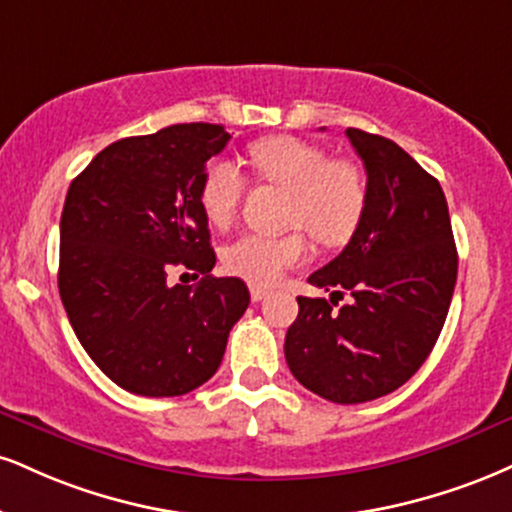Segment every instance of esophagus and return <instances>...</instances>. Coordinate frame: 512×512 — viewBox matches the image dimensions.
<instances>
[{"instance_id":"34e87169","label":"esophagus","mask_w":512,"mask_h":512,"mask_svg":"<svg viewBox=\"0 0 512 512\" xmlns=\"http://www.w3.org/2000/svg\"><path fill=\"white\" fill-rule=\"evenodd\" d=\"M250 298H252V303H262V300L269 298V291H264V288L252 286V288H250Z\"/></svg>"}]
</instances>
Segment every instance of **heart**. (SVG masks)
<instances>
[{"instance_id": "heart-1", "label": "heart", "mask_w": 512, "mask_h": 512, "mask_svg": "<svg viewBox=\"0 0 512 512\" xmlns=\"http://www.w3.org/2000/svg\"><path fill=\"white\" fill-rule=\"evenodd\" d=\"M248 159L255 176L291 193L286 224L303 229L319 245H343L360 226L367 207V181L350 159H331L324 147L293 135H274L250 145ZM245 176L226 159L207 164L200 183V207L217 229L229 226L245 195ZM307 257L300 231L272 238L245 233L226 245L224 269L252 286H274Z\"/></svg>"}]
</instances>
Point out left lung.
Instances as JSON below:
<instances>
[{"label": "left lung", "instance_id": "obj_1", "mask_svg": "<svg viewBox=\"0 0 512 512\" xmlns=\"http://www.w3.org/2000/svg\"><path fill=\"white\" fill-rule=\"evenodd\" d=\"M367 171V207L338 257L312 286L354 303L334 311L298 298L286 334L293 377L331 403H367L403 386L424 365L451 307L458 252L446 195L403 147L360 128L346 131Z\"/></svg>", "mask_w": 512, "mask_h": 512}]
</instances>
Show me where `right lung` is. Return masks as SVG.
<instances>
[{"label":"right lung","mask_w":512,"mask_h":512,"mask_svg":"<svg viewBox=\"0 0 512 512\" xmlns=\"http://www.w3.org/2000/svg\"><path fill=\"white\" fill-rule=\"evenodd\" d=\"M231 135L176 123L116 140L73 178L59 226V295L80 346L135 396H183L217 372L248 286L212 276L200 183ZM203 274L168 286V272Z\"/></svg>","instance_id":"1"}]
</instances>
